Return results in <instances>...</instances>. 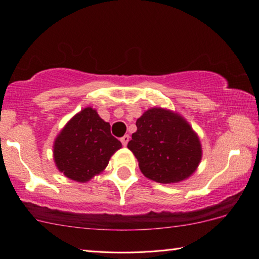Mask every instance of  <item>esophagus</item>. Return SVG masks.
<instances>
[{"mask_svg": "<svg viewBox=\"0 0 259 259\" xmlns=\"http://www.w3.org/2000/svg\"><path fill=\"white\" fill-rule=\"evenodd\" d=\"M129 140H130V136L129 135H124L122 139H120V142H122V145L124 147H125L127 145V142H129Z\"/></svg>", "mask_w": 259, "mask_h": 259, "instance_id": "esophagus-1", "label": "esophagus"}]
</instances>
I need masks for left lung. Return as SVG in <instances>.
<instances>
[{"instance_id": "1", "label": "left lung", "mask_w": 259, "mask_h": 259, "mask_svg": "<svg viewBox=\"0 0 259 259\" xmlns=\"http://www.w3.org/2000/svg\"><path fill=\"white\" fill-rule=\"evenodd\" d=\"M127 143L141 172L162 184L182 182L196 171L202 158L199 139L184 118L163 109H150L136 120Z\"/></svg>"}]
</instances>
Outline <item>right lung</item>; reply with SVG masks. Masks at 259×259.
<instances>
[{"label":"right lung","mask_w":259,"mask_h":259,"mask_svg":"<svg viewBox=\"0 0 259 259\" xmlns=\"http://www.w3.org/2000/svg\"><path fill=\"white\" fill-rule=\"evenodd\" d=\"M110 124L92 107L73 117L57 136L54 158L57 168L76 182H87L106 167L122 143L111 135Z\"/></svg>","instance_id":"obj_1"}]
</instances>
